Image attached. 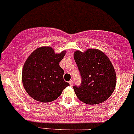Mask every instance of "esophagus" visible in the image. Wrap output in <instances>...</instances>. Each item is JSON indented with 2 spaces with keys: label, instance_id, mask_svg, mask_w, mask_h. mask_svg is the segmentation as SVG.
<instances>
[{
  "label": "esophagus",
  "instance_id": "obj_1",
  "mask_svg": "<svg viewBox=\"0 0 134 134\" xmlns=\"http://www.w3.org/2000/svg\"><path fill=\"white\" fill-rule=\"evenodd\" d=\"M69 84H70V86H72V85H73V81H72V80H70Z\"/></svg>",
  "mask_w": 134,
  "mask_h": 134
}]
</instances>
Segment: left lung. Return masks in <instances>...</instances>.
Instances as JSON below:
<instances>
[{"mask_svg": "<svg viewBox=\"0 0 134 134\" xmlns=\"http://www.w3.org/2000/svg\"><path fill=\"white\" fill-rule=\"evenodd\" d=\"M74 58L81 76V84L74 86L79 100L95 105L107 100L114 91L116 74L108 57L99 49L76 51Z\"/></svg>", "mask_w": 134, "mask_h": 134, "instance_id": "obj_1", "label": "left lung"}]
</instances>
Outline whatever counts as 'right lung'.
<instances>
[{"mask_svg": "<svg viewBox=\"0 0 134 134\" xmlns=\"http://www.w3.org/2000/svg\"><path fill=\"white\" fill-rule=\"evenodd\" d=\"M65 54V51L55 54L51 47H41L28 57L22 71V81L31 97L42 103L51 102L69 86L64 80V70L60 66Z\"/></svg>", "mask_w": 134, "mask_h": 134, "instance_id": "obj_1", "label": "right lung"}]
</instances>
